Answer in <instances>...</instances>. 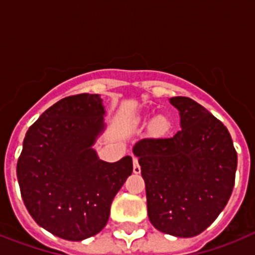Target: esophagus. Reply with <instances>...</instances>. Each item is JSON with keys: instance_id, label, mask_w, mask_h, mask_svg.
Instances as JSON below:
<instances>
[{"instance_id": "obj_1", "label": "esophagus", "mask_w": 255, "mask_h": 255, "mask_svg": "<svg viewBox=\"0 0 255 255\" xmlns=\"http://www.w3.org/2000/svg\"><path fill=\"white\" fill-rule=\"evenodd\" d=\"M132 162H134V166H132L134 173H140V166H139L138 158H136V157H132Z\"/></svg>"}]
</instances>
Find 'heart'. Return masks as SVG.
<instances>
[{"mask_svg":"<svg viewBox=\"0 0 255 255\" xmlns=\"http://www.w3.org/2000/svg\"><path fill=\"white\" fill-rule=\"evenodd\" d=\"M171 123L167 117L163 116V115H159V116L154 117L152 121H150L149 130L150 132L155 135H163L170 130Z\"/></svg>","mask_w":255,"mask_h":255,"instance_id":"1","label":"heart"}]
</instances>
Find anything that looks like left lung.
I'll use <instances>...</instances> for the list:
<instances>
[{"mask_svg":"<svg viewBox=\"0 0 255 255\" xmlns=\"http://www.w3.org/2000/svg\"><path fill=\"white\" fill-rule=\"evenodd\" d=\"M181 130L144 138L132 153L145 181L148 217L161 233L197 236L224 211L233 193L238 154L226 126L188 97H172Z\"/></svg>","mask_w":255,"mask_h":255,"instance_id":"obj_1","label":"left lung"}]
</instances>
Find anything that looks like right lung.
<instances>
[{
    "label": "right lung",
    "instance_id": "add662e5",
    "mask_svg": "<svg viewBox=\"0 0 255 255\" xmlns=\"http://www.w3.org/2000/svg\"><path fill=\"white\" fill-rule=\"evenodd\" d=\"M100 94L62 98L29 128L16 166L26 209L40 227L70 242L97 235L132 172L126 155L110 163L93 145L106 129Z\"/></svg>",
    "mask_w": 255,
    "mask_h": 255
}]
</instances>
